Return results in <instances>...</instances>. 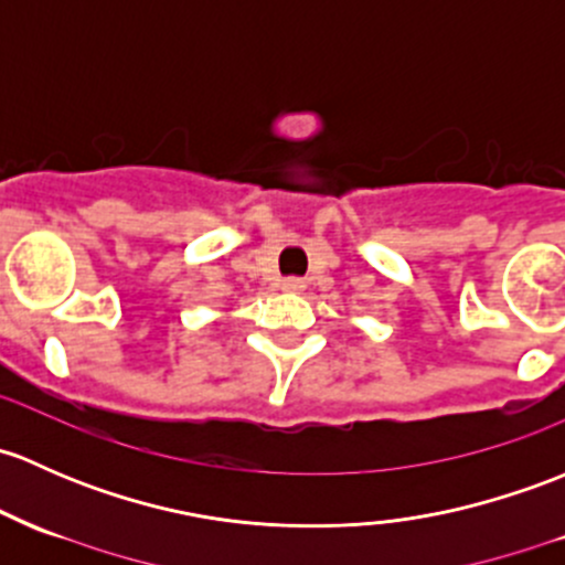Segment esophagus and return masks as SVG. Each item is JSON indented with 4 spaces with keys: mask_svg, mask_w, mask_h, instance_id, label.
<instances>
[{
    "mask_svg": "<svg viewBox=\"0 0 565 565\" xmlns=\"http://www.w3.org/2000/svg\"><path fill=\"white\" fill-rule=\"evenodd\" d=\"M281 287L287 289V292H302V289L308 287V281H306V278H300V276H289V278H284Z\"/></svg>",
    "mask_w": 565,
    "mask_h": 565,
    "instance_id": "obj_1",
    "label": "esophagus"
}]
</instances>
